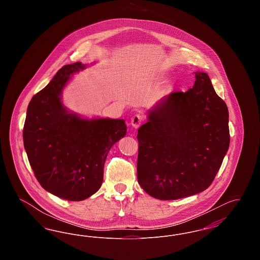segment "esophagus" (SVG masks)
Segmentation results:
<instances>
[{
    "label": "esophagus",
    "mask_w": 260,
    "mask_h": 260,
    "mask_svg": "<svg viewBox=\"0 0 260 260\" xmlns=\"http://www.w3.org/2000/svg\"><path fill=\"white\" fill-rule=\"evenodd\" d=\"M143 121V116L141 114H136L131 119V124L134 128H138Z\"/></svg>",
    "instance_id": "1"
}]
</instances>
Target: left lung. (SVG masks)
<instances>
[{
	"instance_id": "left-lung-1",
	"label": "left lung",
	"mask_w": 260,
	"mask_h": 260,
	"mask_svg": "<svg viewBox=\"0 0 260 260\" xmlns=\"http://www.w3.org/2000/svg\"><path fill=\"white\" fill-rule=\"evenodd\" d=\"M186 92L159 100L138 128L137 180L151 197L185 198L205 191L229 148V113L209 75L195 72Z\"/></svg>"
}]
</instances>
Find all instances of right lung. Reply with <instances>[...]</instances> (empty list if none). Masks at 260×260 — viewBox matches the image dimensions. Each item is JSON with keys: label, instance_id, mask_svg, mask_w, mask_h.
Wrapping results in <instances>:
<instances>
[{"label": "right lung", "instance_id": "1", "mask_svg": "<svg viewBox=\"0 0 260 260\" xmlns=\"http://www.w3.org/2000/svg\"><path fill=\"white\" fill-rule=\"evenodd\" d=\"M64 65L27 108L23 143L30 166L41 186L67 201H83L96 193L112 146L126 134L123 119L84 118L62 102L71 76L87 68Z\"/></svg>", "mask_w": 260, "mask_h": 260}]
</instances>
